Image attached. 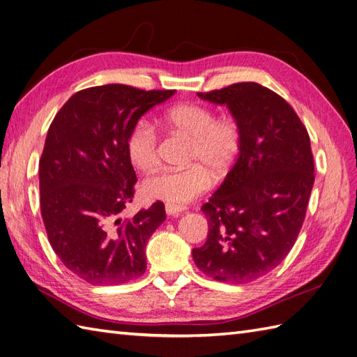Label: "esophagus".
I'll return each mask as SVG.
<instances>
[{"label":"esophagus","instance_id":"1","mask_svg":"<svg viewBox=\"0 0 357 357\" xmlns=\"http://www.w3.org/2000/svg\"><path fill=\"white\" fill-rule=\"evenodd\" d=\"M185 211V206H179V205H172L166 204V213L169 215H179Z\"/></svg>","mask_w":357,"mask_h":357}]
</instances>
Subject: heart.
<instances>
[{"label":"heart","instance_id":"b5f03b06","mask_svg":"<svg viewBox=\"0 0 357 357\" xmlns=\"http://www.w3.org/2000/svg\"><path fill=\"white\" fill-rule=\"evenodd\" d=\"M161 121L193 137L190 161L184 169L166 167L143 182V193L172 205H184L211 187V173L222 176L238 158L243 131L234 117H217L211 108L200 104H178L162 113ZM160 137L155 125L146 119L135 122L126 137V152L134 166L149 172L160 161ZM201 164L199 165L198 162Z\"/></svg>","mask_w":357,"mask_h":357}]
</instances>
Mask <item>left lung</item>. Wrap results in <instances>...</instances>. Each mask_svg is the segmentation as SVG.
I'll use <instances>...</instances> for the list:
<instances>
[{
  "mask_svg": "<svg viewBox=\"0 0 357 357\" xmlns=\"http://www.w3.org/2000/svg\"><path fill=\"white\" fill-rule=\"evenodd\" d=\"M240 123L238 158L202 213L208 238L196 267L220 282L248 283L276 268L294 245L314 187L306 126L285 99L258 83L199 91Z\"/></svg>",
  "mask_w": 357,
  "mask_h": 357,
  "instance_id": "left-lung-1",
  "label": "left lung"
}]
</instances>
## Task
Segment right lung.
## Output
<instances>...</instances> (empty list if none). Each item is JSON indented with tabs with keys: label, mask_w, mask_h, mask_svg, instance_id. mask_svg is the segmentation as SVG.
<instances>
[{
	"label": "right lung",
	"mask_w": 357,
	"mask_h": 357,
	"mask_svg": "<svg viewBox=\"0 0 357 357\" xmlns=\"http://www.w3.org/2000/svg\"><path fill=\"white\" fill-rule=\"evenodd\" d=\"M175 90L125 84L72 95L48 130L39 161L40 213L52 250L91 285H121L146 271V243L166 220L157 200L131 218L137 176L126 137L139 119Z\"/></svg>",
	"instance_id": "right-lung-1"
}]
</instances>
